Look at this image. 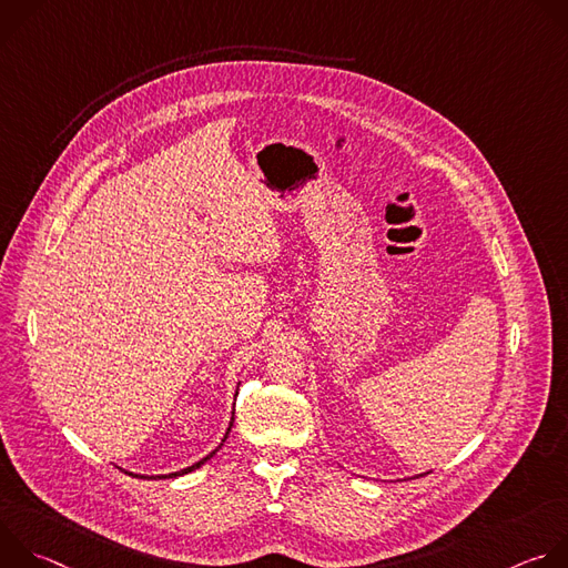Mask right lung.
<instances>
[{"mask_svg": "<svg viewBox=\"0 0 568 568\" xmlns=\"http://www.w3.org/2000/svg\"><path fill=\"white\" fill-rule=\"evenodd\" d=\"M231 425H233V418H231ZM231 425H229V429H226V434H229V432H231ZM224 438H226V436H224ZM222 443H224V440H222ZM222 443H220V447H222ZM220 447H217V449H220ZM217 449H215V452H217ZM215 452H211V454H209V456H204V458H202V460H197V463H195V465H191V467H186V469H180V471H175V474H169V476H166V474H164V476H159V478H175V476H182V474H189V471H193V469H197V467H202V465H204V463H206V460H209V458H211V456H213V454H215ZM150 478H156V476H150Z\"/></svg>", "mask_w": 568, "mask_h": 568, "instance_id": "right-lung-1", "label": "right lung"}]
</instances>
